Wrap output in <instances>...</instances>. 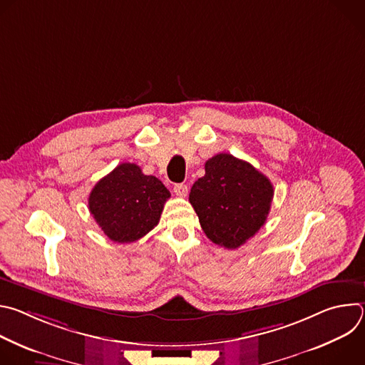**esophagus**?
I'll list each match as a JSON object with an SVG mask.
<instances>
[{"instance_id":"1","label":"esophagus","mask_w":365,"mask_h":365,"mask_svg":"<svg viewBox=\"0 0 365 365\" xmlns=\"http://www.w3.org/2000/svg\"><path fill=\"white\" fill-rule=\"evenodd\" d=\"M173 190H175V193H176L178 196H180V197H186L187 193H189L187 186L183 185V183H176L175 187H173Z\"/></svg>"}]
</instances>
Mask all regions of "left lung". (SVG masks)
<instances>
[{"mask_svg":"<svg viewBox=\"0 0 365 365\" xmlns=\"http://www.w3.org/2000/svg\"><path fill=\"white\" fill-rule=\"evenodd\" d=\"M273 185L248 162L220 153L205 163L189 202L212 242L235 250L262 228L270 212Z\"/></svg>","mask_w":365,"mask_h":365,"instance_id":"obj_1","label":"left lung"}]
</instances>
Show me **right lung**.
I'll return each instance as SVG.
<instances>
[{
  "label": "right lung",
  "instance_id": "obj_1",
  "mask_svg": "<svg viewBox=\"0 0 365 365\" xmlns=\"http://www.w3.org/2000/svg\"><path fill=\"white\" fill-rule=\"evenodd\" d=\"M170 192L134 163H121L91 190L89 212L110 240L133 242L159 224Z\"/></svg>",
  "mask_w": 365,
  "mask_h": 365
}]
</instances>
